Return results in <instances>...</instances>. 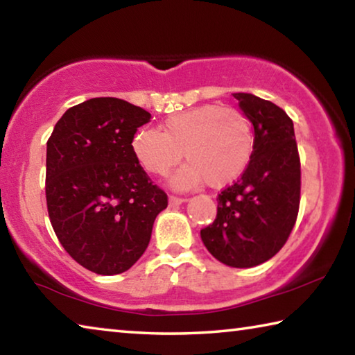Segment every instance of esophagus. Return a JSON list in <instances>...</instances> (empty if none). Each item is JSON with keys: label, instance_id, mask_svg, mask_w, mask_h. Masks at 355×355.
I'll return each instance as SVG.
<instances>
[{"label": "esophagus", "instance_id": "esophagus-1", "mask_svg": "<svg viewBox=\"0 0 355 355\" xmlns=\"http://www.w3.org/2000/svg\"><path fill=\"white\" fill-rule=\"evenodd\" d=\"M183 202H186L184 197H178V196H169V205H171V207H178V205H182Z\"/></svg>", "mask_w": 355, "mask_h": 355}]
</instances>
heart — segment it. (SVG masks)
<instances>
[{
  "instance_id": "1",
  "label": "heart",
  "mask_w": 355,
  "mask_h": 355,
  "mask_svg": "<svg viewBox=\"0 0 355 355\" xmlns=\"http://www.w3.org/2000/svg\"><path fill=\"white\" fill-rule=\"evenodd\" d=\"M131 148L144 169L158 177L169 173L184 156L188 164L172 177L173 188L189 189L203 180L209 188H222L248 169L255 135L244 112L203 105L169 116L161 131L139 130Z\"/></svg>"
}]
</instances>
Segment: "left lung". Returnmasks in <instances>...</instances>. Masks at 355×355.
Masks as SVG:
<instances>
[{
	"instance_id": "1",
	"label": "left lung",
	"mask_w": 355,
	"mask_h": 355,
	"mask_svg": "<svg viewBox=\"0 0 355 355\" xmlns=\"http://www.w3.org/2000/svg\"><path fill=\"white\" fill-rule=\"evenodd\" d=\"M255 131V150L241 178L218 196V214L200 236L216 260L252 268L284 248L300 203V158L293 120L271 101L233 95Z\"/></svg>"
}]
</instances>
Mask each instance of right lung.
<instances>
[{
    "mask_svg": "<svg viewBox=\"0 0 355 355\" xmlns=\"http://www.w3.org/2000/svg\"><path fill=\"white\" fill-rule=\"evenodd\" d=\"M150 112L100 97L71 106L46 142L45 196L65 252L100 275L128 271L146 252L167 194L136 159L131 141Z\"/></svg>",
    "mask_w": 355,
    "mask_h": 355,
    "instance_id": "right-lung-1",
    "label": "right lung"
}]
</instances>
